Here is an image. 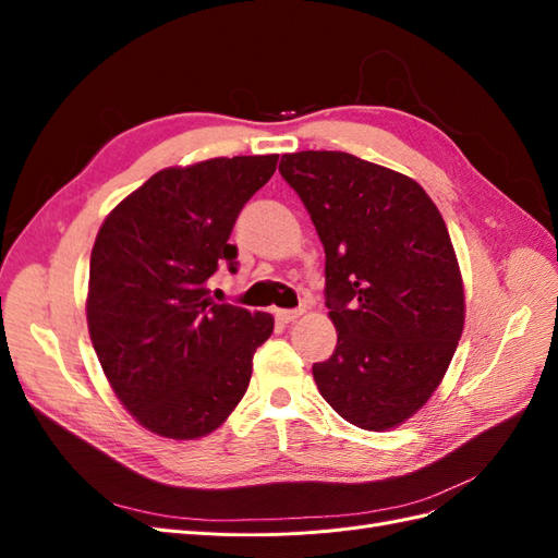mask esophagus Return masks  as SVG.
<instances>
[{"label":"esophagus","instance_id":"1","mask_svg":"<svg viewBox=\"0 0 558 558\" xmlns=\"http://www.w3.org/2000/svg\"><path fill=\"white\" fill-rule=\"evenodd\" d=\"M302 314V310H277L275 316L281 320V324H291L298 316Z\"/></svg>","mask_w":558,"mask_h":558}]
</instances>
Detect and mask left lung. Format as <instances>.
<instances>
[{"instance_id":"left-lung-1","label":"left lung","mask_w":558,"mask_h":558,"mask_svg":"<svg viewBox=\"0 0 558 558\" xmlns=\"http://www.w3.org/2000/svg\"><path fill=\"white\" fill-rule=\"evenodd\" d=\"M279 172L326 251L337 347L312 367L318 391L353 426L393 428L424 408L463 332L445 218L414 179L342 150L286 154Z\"/></svg>"}]
</instances>
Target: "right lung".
<instances>
[{
  "label": "right lung",
  "mask_w": 558,
  "mask_h": 558,
  "mask_svg": "<svg viewBox=\"0 0 558 558\" xmlns=\"http://www.w3.org/2000/svg\"><path fill=\"white\" fill-rule=\"evenodd\" d=\"M279 156L170 167L128 195L90 253L88 330L125 410L150 433L195 440L238 408L275 318L216 302L209 277L238 272L230 232Z\"/></svg>",
  "instance_id": "add662e5"
}]
</instances>
